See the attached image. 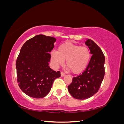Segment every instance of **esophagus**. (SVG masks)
Returning <instances> with one entry per match:
<instances>
[{
  "label": "esophagus",
  "instance_id": "obj_1",
  "mask_svg": "<svg viewBox=\"0 0 124 124\" xmlns=\"http://www.w3.org/2000/svg\"><path fill=\"white\" fill-rule=\"evenodd\" d=\"M61 77H63V76H65V74L64 73H63V72H61Z\"/></svg>",
  "mask_w": 124,
  "mask_h": 124
}]
</instances>
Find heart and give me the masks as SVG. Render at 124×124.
Listing matches in <instances>:
<instances>
[{
	"instance_id": "obj_1",
	"label": "heart",
	"mask_w": 124,
	"mask_h": 124,
	"mask_svg": "<svg viewBox=\"0 0 124 124\" xmlns=\"http://www.w3.org/2000/svg\"><path fill=\"white\" fill-rule=\"evenodd\" d=\"M91 52L86 46L71 43H63L59 46L57 52L51 53V61L56 67L64 64L73 73L83 71L87 67L91 59Z\"/></svg>"
}]
</instances>
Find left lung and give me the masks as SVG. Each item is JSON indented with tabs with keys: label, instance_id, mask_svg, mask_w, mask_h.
<instances>
[{
	"label": "left lung",
	"instance_id": "8db88e82",
	"mask_svg": "<svg viewBox=\"0 0 124 124\" xmlns=\"http://www.w3.org/2000/svg\"><path fill=\"white\" fill-rule=\"evenodd\" d=\"M92 55L87 67L82 74L74 77L68 90L74 98H90L98 91L104 76V55L101 48L91 39L85 42Z\"/></svg>",
	"mask_w": 124,
	"mask_h": 124
}]
</instances>
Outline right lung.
I'll use <instances>...</instances> for the list:
<instances>
[{"instance_id":"1","label":"right lung","mask_w":124,"mask_h":124,"mask_svg":"<svg viewBox=\"0 0 124 124\" xmlns=\"http://www.w3.org/2000/svg\"><path fill=\"white\" fill-rule=\"evenodd\" d=\"M55 41L54 37L39 35L27 40L21 48L16 62L17 80L21 89L29 97H46L55 78L61 77L60 71L48 66Z\"/></svg>"}]
</instances>
